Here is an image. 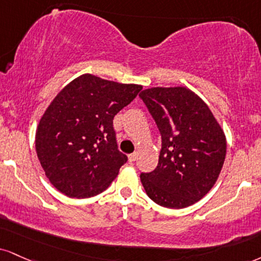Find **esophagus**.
Returning a JSON list of instances; mask_svg holds the SVG:
<instances>
[{
  "label": "esophagus",
  "instance_id": "1",
  "mask_svg": "<svg viewBox=\"0 0 261 261\" xmlns=\"http://www.w3.org/2000/svg\"><path fill=\"white\" fill-rule=\"evenodd\" d=\"M127 158H128V162H135L137 158V153H131V154L127 155Z\"/></svg>",
  "mask_w": 261,
  "mask_h": 261
}]
</instances>
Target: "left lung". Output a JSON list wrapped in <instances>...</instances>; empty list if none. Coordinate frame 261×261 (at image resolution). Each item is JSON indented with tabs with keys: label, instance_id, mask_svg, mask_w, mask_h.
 Masks as SVG:
<instances>
[{
	"label": "left lung",
	"instance_id": "1",
	"mask_svg": "<svg viewBox=\"0 0 261 261\" xmlns=\"http://www.w3.org/2000/svg\"><path fill=\"white\" fill-rule=\"evenodd\" d=\"M162 135L156 168L141 174L147 196L182 209L212 190L226 156V136L206 103L185 86L150 87L140 93Z\"/></svg>",
	"mask_w": 261,
	"mask_h": 261
}]
</instances>
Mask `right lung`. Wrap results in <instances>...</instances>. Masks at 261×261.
Listing matches in <instances>:
<instances>
[{
	"mask_svg": "<svg viewBox=\"0 0 261 261\" xmlns=\"http://www.w3.org/2000/svg\"><path fill=\"white\" fill-rule=\"evenodd\" d=\"M141 90V85L83 74L55 97L37 125L35 147L59 192L90 198L117 177L127 156L118 149L113 119Z\"/></svg>",
	"mask_w": 261,
	"mask_h": 261,
	"instance_id": "1",
	"label": "right lung"
}]
</instances>
